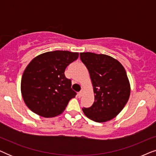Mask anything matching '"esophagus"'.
I'll use <instances>...</instances> for the list:
<instances>
[{"mask_svg":"<svg viewBox=\"0 0 156 156\" xmlns=\"http://www.w3.org/2000/svg\"><path fill=\"white\" fill-rule=\"evenodd\" d=\"M82 94H83V90H81V91H80V92L78 93V97L80 98V97L82 96Z\"/></svg>","mask_w":156,"mask_h":156,"instance_id":"esophagus-1","label":"esophagus"}]
</instances>
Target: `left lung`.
I'll list each match as a JSON object with an SVG mask.
<instances>
[{"instance_id":"8db88e82","label":"left lung","mask_w":156,"mask_h":156,"mask_svg":"<svg viewBox=\"0 0 156 156\" xmlns=\"http://www.w3.org/2000/svg\"><path fill=\"white\" fill-rule=\"evenodd\" d=\"M80 59L89 70L94 93L92 106L83 108V112L96 122L112 120L124 107L131 93L124 67L117 59L103 54L81 52Z\"/></svg>"}]
</instances>
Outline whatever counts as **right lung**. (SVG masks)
<instances>
[{"instance_id": "obj_1", "label": "right lung", "mask_w": 156, "mask_h": 156, "mask_svg": "<svg viewBox=\"0 0 156 156\" xmlns=\"http://www.w3.org/2000/svg\"><path fill=\"white\" fill-rule=\"evenodd\" d=\"M78 57V52L56 50L38 55L29 63L21 80V94L32 112L45 118L64 112L76 94L65 71Z\"/></svg>"}]
</instances>
